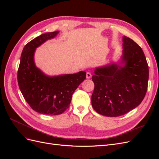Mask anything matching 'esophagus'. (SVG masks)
I'll return each instance as SVG.
<instances>
[{"label":"esophagus","mask_w":159,"mask_h":159,"mask_svg":"<svg viewBox=\"0 0 159 159\" xmlns=\"http://www.w3.org/2000/svg\"><path fill=\"white\" fill-rule=\"evenodd\" d=\"M91 76H92V75H91L90 72H87V74H86V78H87V79H90Z\"/></svg>","instance_id":"34e87169"}]
</instances>
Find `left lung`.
I'll list each match as a JSON object with an SVG mask.
<instances>
[{"label": "left lung", "mask_w": 159, "mask_h": 159, "mask_svg": "<svg viewBox=\"0 0 159 159\" xmlns=\"http://www.w3.org/2000/svg\"><path fill=\"white\" fill-rule=\"evenodd\" d=\"M123 48L118 63L97 67L92 76L91 104L103 116H121L136 108L147 90L148 66L141 48L124 36Z\"/></svg>", "instance_id": "left-lung-1"}]
</instances>
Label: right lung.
I'll use <instances>...</instances> for the list:
<instances>
[{
    "label": "right lung",
    "mask_w": 159,
    "mask_h": 159,
    "mask_svg": "<svg viewBox=\"0 0 159 159\" xmlns=\"http://www.w3.org/2000/svg\"><path fill=\"white\" fill-rule=\"evenodd\" d=\"M59 31L43 34L24 47L18 70V83L24 98L35 111L48 115L63 113L69 107L72 95L86 78V72L50 76L36 67L38 47L54 38Z\"/></svg>",
    "instance_id": "right-lung-1"
}]
</instances>
